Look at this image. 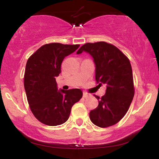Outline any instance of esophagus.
<instances>
[{"mask_svg":"<svg viewBox=\"0 0 159 159\" xmlns=\"http://www.w3.org/2000/svg\"><path fill=\"white\" fill-rule=\"evenodd\" d=\"M90 96V94H89V93H85V92L83 93V98H88Z\"/></svg>","mask_w":159,"mask_h":159,"instance_id":"obj_1","label":"esophagus"}]
</instances>
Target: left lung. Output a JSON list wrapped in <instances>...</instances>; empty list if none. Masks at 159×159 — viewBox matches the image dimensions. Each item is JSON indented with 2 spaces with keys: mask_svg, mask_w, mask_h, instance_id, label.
Returning <instances> with one entry per match:
<instances>
[{
  "mask_svg": "<svg viewBox=\"0 0 159 159\" xmlns=\"http://www.w3.org/2000/svg\"><path fill=\"white\" fill-rule=\"evenodd\" d=\"M86 52L93 58L95 80L106 85V93L98 100V106L90 111V119L98 127H108L119 122L129 109L134 89L129 60L116 46L106 42L86 43L77 54Z\"/></svg>",
  "mask_w": 159,
  "mask_h": 159,
  "instance_id": "obj_1",
  "label": "left lung"
}]
</instances>
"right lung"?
Here are the masks:
<instances>
[{
	"label": "right lung",
	"mask_w": 159,
	"mask_h": 159,
	"mask_svg": "<svg viewBox=\"0 0 159 159\" xmlns=\"http://www.w3.org/2000/svg\"><path fill=\"white\" fill-rule=\"evenodd\" d=\"M80 45L50 43L41 46L27 60L24 85L32 114L40 122L57 126L68 120L74 104L82 97L80 89L58 90L56 77L66 56Z\"/></svg>",
	"instance_id": "right-lung-1"
}]
</instances>
